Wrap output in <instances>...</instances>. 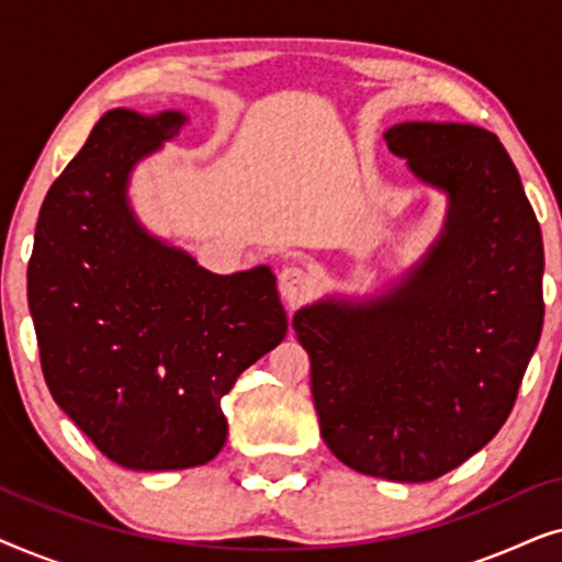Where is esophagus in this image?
Masks as SVG:
<instances>
[{"label": "esophagus", "mask_w": 562, "mask_h": 562, "mask_svg": "<svg viewBox=\"0 0 562 562\" xmlns=\"http://www.w3.org/2000/svg\"><path fill=\"white\" fill-rule=\"evenodd\" d=\"M279 289H281L283 302H286L289 312H291L314 294V289H317V279H314V273L310 271V268L286 266L279 276Z\"/></svg>", "instance_id": "esophagus-1"}]
</instances>
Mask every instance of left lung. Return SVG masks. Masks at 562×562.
Wrapping results in <instances>:
<instances>
[{
	"label": "left lung",
	"instance_id": "obj_1",
	"mask_svg": "<svg viewBox=\"0 0 562 562\" xmlns=\"http://www.w3.org/2000/svg\"><path fill=\"white\" fill-rule=\"evenodd\" d=\"M389 150L448 194L442 235L396 289L296 312L319 432L373 479L425 483L465 463L509 417L542 333V233L488 130L404 122Z\"/></svg>",
	"mask_w": 562,
	"mask_h": 562
}]
</instances>
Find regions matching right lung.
Masks as SVG:
<instances>
[{
	"instance_id": "add662e5",
	"label": "right lung",
	"mask_w": 562,
	"mask_h": 562,
	"mask_svg": "<svg viewBox=\"0 0 562 562\" xmlns=\"http://www.w3.org/2000/svg\"><path fill=\"white\" fill-rule=\"evenodd\" d=\"M183 122L106 112L45 194L27 263L45 383L130 471L210 463L227 437L222 396L289 329L271 268L210 273L130 210L133 166Z\"/></svg>"
}]
</instances>
